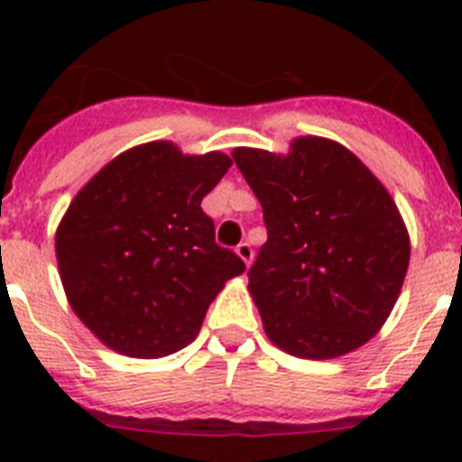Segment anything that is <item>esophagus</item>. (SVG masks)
<instances>
[{"label": "esophagus", "instance_id": "esophagus-1", "mask_svg": "<svg viewBox=\"0 0 462 462\" xmlns=\"http://www.w3.org/2000/svg\"><path fill=\"white\" fill-rule=\"evenodd\" d=\"M236 252H238L240 259H243L245 263L250 266L252 259H254V250H252V245H250V243H240L238 247H236Z\"/></svg>", "mask_w": 462, "mask_h": 462}]
</instances>
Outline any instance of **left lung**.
I'll return each instance as SVG.
<instances>
[{"label": "left lung", "instance_id": "left-lung-1", "mask_svg": "<svg viewBox=\"0 0 462 462\" xmlns=\"http://www.w3.org/2000/svg\"><path fill=\"white\" fill-rule=\"evenodd\" d=\"M268 240L247 271L268 337L300 358L365 345L398 300L410 238L389 191L340 143L305 136L287 157L238 148Z\"/></svg>", "mask_w": 462, "mask_h": 462}]
</instances>
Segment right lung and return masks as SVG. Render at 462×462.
I'll list each match as a JSON object with an SVG mask.
<instances>
[{"instance_id": "add662e5", "label": "right lung", "mask_w": 462, "mask_h": 462, "mask_svg": "<svg viewBox=\"0 0 462 462\" xmlns=\"http://www.w3.org/2000/svg\"><path fill=\"white\" fill-rule=\"evenodd\" d=\"M228 166L222 152L148 143L71 201L55 238L60 277L73 312L116 352L159 358L187 346L224 282L245 271L201 208Z\"/></svg>"}]
</instances>
